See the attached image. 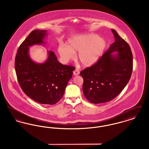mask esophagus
I'll return each instance as SVG.
<instances>
[{"label": "esophagus", "mask_w": 149, "mask_h": 149, "mask_svg": "<svg viewBox=\"0 0 149 149\" xmlns=\"http://www.w3.org/2000/svg\"><path fill=\"white\" fill-rule=\"evenodd\" d=\"M79 74H80V71L78 70V69H75L73 71V74L75 76L78 75Z\"/></svg>", "instance_id": "obj_1"}]
</instances>
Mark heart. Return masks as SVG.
Listing matches in <instances>:
<instances>
[{
	"instance_id": "obj_1",
	"label": "heart",
	"mask_w": 149,
	"mask_h": 149,
	"mask_svg": "<svg viewBox=\"0 0 149 149\" xmlns=\"http://www.w3.org/2000/svg\"><path fill=\"white\" fill-rule=\"evenodd\" d=\"M106 46V41L97 35L85 33L70 38L68 46L60 45L58 52L66 62L73 58L75 52L78 51L79 61L85 66H91L97 62Z\"/></svg>"
}]
</instances>
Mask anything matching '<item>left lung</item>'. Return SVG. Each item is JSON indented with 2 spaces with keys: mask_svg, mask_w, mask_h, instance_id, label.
I'll return each instance as SVG.
<instances>
[{
  "mask_svg": "<svg viewBox=\"0 0 149 149\" xmlns=\"http://www.w3.org/2000/svg\"><path fill=\"white\" fill-rule=\"evenodd\" d=\"M114 42L96 63L80 72L83 91L94 104L105 103L116 98L127 84L133 70V57L127 42L111 29ZM117 52L116 54H112Z\"/></svg>",
  "mask_w": 149,
  "mask_h": 149,
  "instance_id": "left-lung-1",
  "label": "left lung"
}]
</instances>
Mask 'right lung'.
<instances>
[{
    "label": "right lung",
    "mask_w": 149,
    "mask_h": 149,
    "mask_svg": "<svg viewBox=\"0 0 149 149\" xmlns=\"http://www.w3.org/2000/svg\"><path fill=\"white\" fill-rule=\"evenodd\" d=\"M46 35V30L35 29L29 33L18 49L15 70L23 92L39 103L52 105L63 97L75 68L60 63L51 51L47 61L43 64H37L31 59L29 46L42 44Z\"/></svg>",
    "instance_id": "right-lung-1"
}]
</instances>
